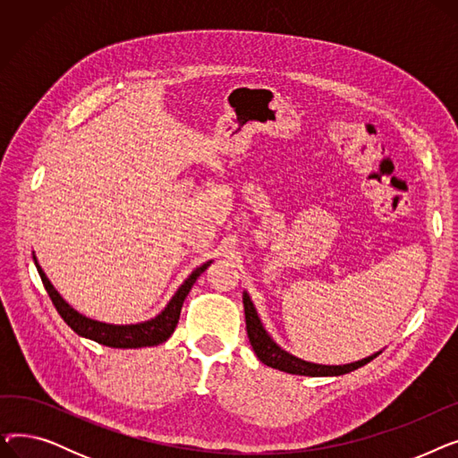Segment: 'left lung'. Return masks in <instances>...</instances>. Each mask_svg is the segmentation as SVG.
Listing matches in <instances>:
<instances>
[{
  "instance_id": "8db88e82",
  "label": "left lung",
  "mask_w": 458,
  "mask_h": 458,
  "mask_svg": "<svg viewBox=\"0 0 458 458\" xmlns=\"http://www.w3.org/2000/svg\"><path fill=\"white\" fill-rule=\"evenodd\" d=\"M243 306H245V321H247V334H249V342L259 358V362L273 369H280L284 373H292V375H304V377H340L345 373H351L358 368H362L369 364L373 358H377L382 351L366 356L358 362L351 364H342V366H325V364H314V362H306V360L293 356L292 352L284 351L273 338L266 327L261 325L258 311L249 297L247 292H243Z\"/></svg>"
}]
</instances>
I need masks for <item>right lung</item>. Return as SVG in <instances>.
Segmentation results:
<instances>
[{"mask_svg":"<svg viewBox=\"0 0 458 458\" xmlns=\"http://www.w3.org/2000/svg\"><path fill=\"white\" fill-rule=\"evenodd\" d=\"M33 259L37 271L40 275V280L46 287L47 295H50L55 310L59 311V316L63 318V321L74 330L81 338H89L96 344H102L106 347H113V349H139V347H154L159 345L163 342H166L171 338V334L174 332L178 319H180V311L183 306L185 297L189 295L192 284L197 282V278L209 267V261L202 263L200 267H197L192 271L183 284L178 287V292L173 295V299L166 302V306L159 311V314L148 321L142 323H135V325H111V323H102L90 319L83 314H80L78 310L72 308L54 287V284L47 280L46 273L42 271V267L38 266V261L35 258L33 252Z\"/></svg>","mask_w":458,"mask_h":458,"instance_id":"add662e5","label":"right lung"}]
</instances>
